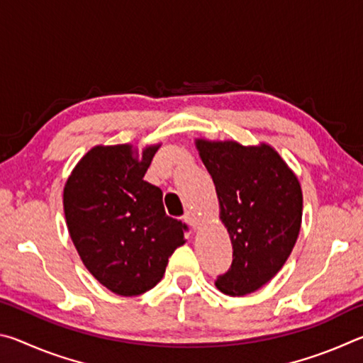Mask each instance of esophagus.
Returning a JSON list of instances; mask_svg holds the SVG:
<instances>
[{"instance_id":"34e87169","label":"esophagus","mask_w":363,"mask_h":363,"mask_svg":"<svg viewBox=\"0 0 363 363\" xmlns=\"http://www.w3.org/2000/svg\"><path fill=\"white\" fill-rule=\"evenodd\" d=\"M184 220H186V223L192 227V229H199L200 220H199V218H196V214L194 211H187L186 214H184Z\"/></svg>"}]
</instances>
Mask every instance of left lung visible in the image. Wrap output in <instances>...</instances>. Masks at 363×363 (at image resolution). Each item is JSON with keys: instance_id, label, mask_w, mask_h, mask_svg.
I'll return each mask as SVG.
<instances>
[{"instance_id": "left-lung-1", "label": "left lung", "mask_w": 363, "mask_h": 363, "mask_svg": "<svg viewBox=\"0 0 363 363\" xmlns=\"http://www.w3.org/2000/svg\"><path fill=\"white\" fill-rule=\"evenodd\" d=\"M216 187L220 220L232 242V264L218 290L245 296L275 277L298 240L303 192L298 177L267 144L196 139Z\"/></svg>"}]
</instances>
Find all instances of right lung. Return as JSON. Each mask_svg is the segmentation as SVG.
<instances>
[{
  "instance_id": "right-lung-1",
  "label": "right lung",
  "mask_w": 363,
  "mask_h": 363,
  "mask_svg": "<svg viewBox=\"0 0 363 363\" xmlns=\"http://www.w3.org/2000/svg\"><path fill=\"white\" fill-rule=\"evenodd\" d=\"M160 145L139 157L130 144L96 145L64 187L67 227L94 279L120 296H138L163 279L187 225L167 216L163 192L144 181Z\"/></svg>"
}]
</instances>
